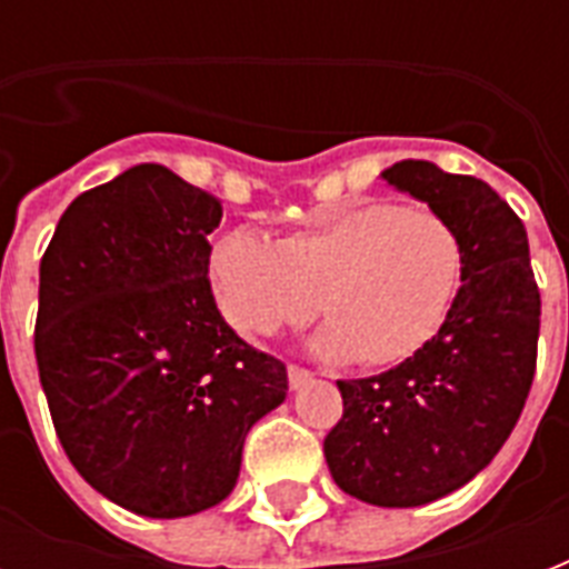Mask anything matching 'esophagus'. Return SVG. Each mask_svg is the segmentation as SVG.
I'll return each mask as SVG.
<instances>
[{
	"instance_id": "esophagus-1",
	"label": "esophagus",
	"mask_w": 569,
	"mask_h": 569,
	"mask_svg": "<svg viewBox=\"0 0 569 569\" xmlns=\"http://www.w3.org/2000/svg\"><path fill=\"white\" fill-rule=\"evenodd\" d=\"M286 375H289V387L292 389H301L303 383L312 378V375L307 372V369H301V366H289V369H286Z\"/></svg>"
}]
</instances>
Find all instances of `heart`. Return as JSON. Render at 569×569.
Masks as SVG:
<instances>
[{"instance_id": "obj_1", "label": "heart", "mask_w": 569, "mask_h": 569, "mask_svg": "<svg viewBox=\"0 0 569 569\" xmlns=\"http://www.w3.org/2000/svg\"><path fill=\"white\" fill-rule=\"evenodd\" d=\"M467 274L460 232L431 209L363 203L321 214L274 244L227 232L209 257L214 301L241 333L271 337L328 316L312 355L369 369L416 357L449 321Z\"/></svg>"}]
</instances>
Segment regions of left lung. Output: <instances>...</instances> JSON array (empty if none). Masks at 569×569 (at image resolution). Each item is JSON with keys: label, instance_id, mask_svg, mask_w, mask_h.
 <instances>
[{"label": "left lung", "instance_id": "1", "mask_svg": "<svg viewBox=\"0 0 569 569\" xmlns=\"http://www.w3.org/2000/svg\"><path fill=\"white\" fill-rule=\"evenodd\" d=\"M380 180L460 232L467 274L419 355L339 380L346 413L325 458L339 490L360 502L419 508L469 485L511 437L535 378L540 292L526 227L487 182L422 159L396 162Z\"/></svg>", "mask_w": 569, "mask_h": 569}]
</instances>
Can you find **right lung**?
Instances as JSON below:
<instances>
[{
  "label": "right lung",
  "mask_w": 569,
  "mask_h": 569,
  "mask_svg": "<svg viewBox=\"0 0 569 569\" xmlns=\"http://www.w3.org/2000/svg\"><path fill=\"white\" fill-rule=\"evenodd\" d=\"M221 203L136 164L67 206L40 259L34 357L67 458L109 502L177 520L223 502L289 378L209 286Z\"/></svg>",
  "instance_id": "1"
}]
</instances>
